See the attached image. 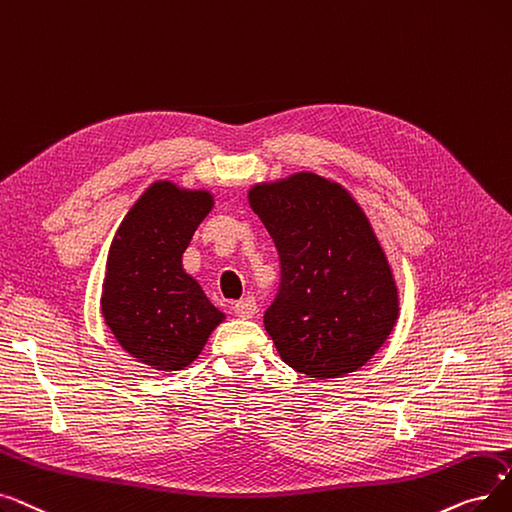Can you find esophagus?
Returning <instances> with one entry per match:
<instances>
[{"label":"esophagus","instance_id":"esophagus-1","mask_svg":"<svg viewBox=\"0 0 512 512\" xmlns=\"http://www.w3.org/2000/svg\"><path fill=\"white\" fill-rule=\"evenodd\" d=\"M233 310L237 316H241V319H252V316L258 312V306H256L254 298H243V300L235 302Z\"/></svg>","mask_w":512,"mask_h":512}]
</instances>
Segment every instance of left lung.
I'll list each match as a JSON object with an SVG mask.
<instances>
[{
	"label": "left lung",
	"mask_w": 512,
	"mask_h": 512,
	"mask_svg": "<svg viewBox=\"0 0 512 512\" xmlns=\"http://www.w3.org/2000/svg\"><path fill=\"white\" fill-rule=\"evenodd\" d=\"M250 208L271 233L281 285L264 327L291 369L314 379L358 371L392 333V266L352 193L314 173L258 183Z\"/></svg>",
	"instance_id": "8db88e82"
}]
</instances>
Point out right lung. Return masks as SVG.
<instances>
[{
	"instance_id": "right-lung-1",
	"label": "right lung",
	"mask_w": 512,
	"mask_h": 512,
	"mask_svg": "<svg viewBox=\"0 0 512 512\" xmlns=\"http://www.w3.org/2000/svg\"><path fill=\"white\" fill-rule=\"evenodd\" d=\"M212 206L214 196L206 189L156 181L112 239L102 316L123 350L150 369L189 367L225 321L183 269V252Z\"/></svg>"
}]
</instances>
